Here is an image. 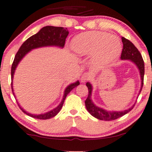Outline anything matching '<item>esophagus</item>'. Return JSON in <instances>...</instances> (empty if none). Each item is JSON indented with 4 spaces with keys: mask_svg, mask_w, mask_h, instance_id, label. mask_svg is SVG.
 <instances>
[{
    "mask_svg": "<svg viewBox=\"0 0 152 152\" xmlns=\"http://www.w3.org/2000/svg\"><path fill=\"white\" fill-rule=\"evenodd\" d=\"M91 78V76L89 75V73H84L81 75V82H85V81H88L89 79Z\"/></svg>",
    "mask_w": 152,
    "mask_h": 152,
    "instance_id": "obj_1",
    "label": "esophagus"
}]
</instances>
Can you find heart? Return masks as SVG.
Segmentation results:
<instances>
[{
    "label": "heart",
    "mask_w": 152,
    "mask_h": 152,
    "mask_svg": "<svg viewBox=\"0 0 152 152\" xmlns=\"http://www.w3.org/2000/svg\"><path fill=\"white\" fill-rule=\"evenodd\" d=\"M71 48L79 55H92V64L102 67L116 60L122 52V44L116 36L100 31L86 32L73 39Z\"/></svg>",
    "instance_id": "1"
}]
</instances>
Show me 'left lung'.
Returning <instances> with one entry per match:
<instances>
[{"label":"left lung","instance_id":"left-lung-1","mask_svg":"<svg viewBox=\"0 0 152 152\" xmlns=\"http://www.w3.org/2000/svg\"><path fill=\"white\" fill-rule=\"evenodd\" d=\"M122 41L123 43V49L122 52V55H121V59L122 60H128L132 61V63L135 64L137 67H138V70L140 71V78H141V87H140V90L139 92H141L142 87L143 85V76H144V62H143L142 56L140 55V52L138 50L136 47L134 46V44L129 41L127 38L122 37ZM87 87H88V97L85 100V105L87 108V111L92 116L94 117L97 118V119H100V120H104V121H112L115 119H118V118L121 117V116H124V114H127L130 112L131 110L133 108L134 104L132 107L127 110H124L122 111H106V110L103 109L102 108H99L97 105H95L92 101L91 99V95H92V87L89 82H87L86 84Z\"/></svg>","mask_w":152,"mask_h":152}]
</instances>
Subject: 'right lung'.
Masks as SVG:
<instances>
[{"label": "right lung", "instance_id": "obj_1", "mask_svg": "<svg viewBox=\"0 0 152 152\" xmlns=\"http://www.w3.org/2000/svg\"><path fill=\"white\" fill-rule=\"evenodd\" d=\"M68 30H67V28H62V27H54V26H46L44 27L43 28H41L39 30V32H38L36 34L33 35V36H30L29 38L26 40L25 42L22 44V45L20 47V49L18 50V52L16 54L15 57H14V62H13L12 65V89L13 94H14V90H13V87H12V80L13 77H14V72H15L16 68L18 65L19 63L22 60V59L25 57L30 50L33 49H36V48L39 47H58L60 48H63L65 46V39H66L67 36H68ZM79 81H77L76 82L73 83V84H70L68 87H66V89H65V92H64V95L63 100H62L61 103L59 104L58 106L56 107L55 108H54L53 110H51L49 112L45 113V114H32L30 113H28L27 111H25L22 107H20V105L18 104L19 107L20 108V109L23 111L25 114H26L28 116H32V117L35 118V119H51V118L54 117L56 116L60 111L61 110L62 107L64 103V101L65 100V97H66L68 94L70 92L75 88L76 87H77L78 85H79ZM15 97V95H14Z\"/></svg>", "mask_w": 152, "mask_h": 152}]
</instances>
